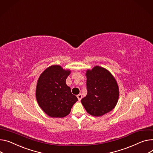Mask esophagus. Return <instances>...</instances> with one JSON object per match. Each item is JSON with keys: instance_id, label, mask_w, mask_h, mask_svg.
Here are the masks:
<instances>
[{"instance_id": "obj_1", "label": "esophagus", "mask_w": 153, "mask_h": 153, "mask_svg": "<svg viewBox=\"0 0 153 153\" xmlns=\"http://www.w3.org/2000/svg\"><path fill=\"white\" fill-rule=\"evenodd\" d=\"M77 97L78 100L80 101V100H81V99H82V95H81V94H79V95H77Z\"/></svg>"}]
</instances>
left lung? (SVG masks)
Returning a JSON list of instances; mask_svg holds the SVG:
<instances>
[{
  "instance_id": "obj_1",
  "label": "left lung",
  "mask_w": 153,
  "mask_h": 153,
  "mask_svg": "<svg viewBox=\"0 0 153 153\" xmlns=\"http://www.w3.org/2000/svg\"><path fill=\"white\" fill-rule=\"evenodd\" d=\"M87 94L81 103L87 113L94 116H103L113 110L119 96L117 82L106 69L95 66L86 71Z\"/></svg>"
}]
</instances>
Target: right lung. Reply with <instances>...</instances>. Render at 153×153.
I'll return each mask as SVG.
<instances>
[{"instance_id":"right-lung-1","label":"right lung","mask_w":153,"mask_h":153,"mask_svg":"<svg viewBox=\"0 0 153 153\" xmlns=\"http://www.w3.org/2000/svg\"><path fill=\"white\" fill-rule=\"evenodd\" d=\"M70 73L69 69L52 65L45 69L38 79L36 100L40 108L50 117L62 118L68 116L78 101L66 84Z\"/></svg>"}]
</instances>
